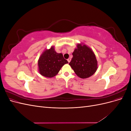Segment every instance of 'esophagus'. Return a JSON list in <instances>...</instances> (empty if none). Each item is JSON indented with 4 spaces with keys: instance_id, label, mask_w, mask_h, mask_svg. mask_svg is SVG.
Instances as JSON below:
<instances>
[{
    "instance_id": "34e87169",
    "label": "esophagus",
    "mask_w": 131,
    "mask_h": 131,
    "mask_svg": "<svg viewBox=\"0 0 131 131\" xmlns=\"http://www.w3.org/2000/svg\"><path fill=\"white\" fill-rule=\"evenodd\" d=\"M67 61H68V63H69L70 62V61H71V59L70 58H68V59H67Z\"/></svg>"
}]
</instances>
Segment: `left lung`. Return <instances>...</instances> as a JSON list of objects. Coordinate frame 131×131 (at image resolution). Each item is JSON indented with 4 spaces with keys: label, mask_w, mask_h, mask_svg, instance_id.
I'll use <instances>...</instances> for the list:
<instances>
[{
    "label": "left lung",
    "mask_w": 131,
    "mask_h": 131,
    "mask_svg": "<svg viewBox=\"0 0 131 131\" xmlns=\"http://www.w3.org/2000/svg\"><path fill=\"white\" fill-rule=\"evenodd\" d=\"M72 54L73 57L69 64L79 78H89L96 72L97 61L90 47L84 43H78Z\"/></svg>",
    "instance_id": "obj_1"
}]
</instances>
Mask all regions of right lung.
I'll return each mask as SVG.
<instances>
[{
  "instance_id": "add662e5",
  "label": "right lung",
  "mask_w": 131,
  "mask_h": 131,
  "mask_svg": "<svg viewBox=\"0 0 131 131\" xmlns=\"http://www.w3.org/2000/svg\"><path fill=\"white\" fill-rule=\"evenodd\" d=\"M68 62L63 57L62 53H58L54 46L45 50L38 60L39 72L46 78H53L58 73L63 66Z\"/></svg>"
}]
</instances>
